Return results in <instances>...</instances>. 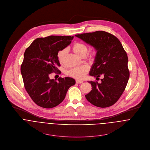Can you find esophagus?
I'll list each match as a JSON object with an SVG mask.
<instances>
[{
	"label": "esophagus",
	"mask_w": 150,
	"mask_h": 150,
	"mask_svg": "<svg viewBox=\"0 0 150 150\" xmlns=\"http://www.w3.org/2000/svg\"><path fill=\"white\" fill-rule=\"evenodd\" d=\"M76 82L77 84H81V83H83V81H81V80H76Z\"/></svg>",
	"instance_id": "1"
}]
</instances>
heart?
<instances>
[{"label": "heart", "mask_w": 150, "mask_h": 150, "mask_svg": "<svg viewBox=\"0 0 150 150\" xmlns=\"http://www.w3.org/2000/svg\"><path fill=\"white\" fill-rule=\"evenodd\" d=\"M73 50L78 56L80 57H84L88 53V47L85 44L82 43H74L73 45ZM67 53V50L64 48L59 51L58 53V59L61 64H64L66 55ZM89 70L87 66H81L73 68L67 71V74L76 79H83L86 74Z\"/></svg>", "instance_id": "b5f03b06"}]
</instances>
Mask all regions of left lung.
<instances>
[{"label": "left lung", "mask_w": 150, "mask_h": 150, "mask_svg": "<svg viewBox=\"0 0 150 150\" xmlns=\"http://www.w3.org/2000/svg\"><path fill=\"white\" fill-rule=\"evenodd\" d=\"M97 51L89 75L99 79L101 83L88 81L92 86L86 99L97 107H110L115 103L125 89L129 78L128 58L120 41L114 35L96 31L76 35Z\"/></svg>", "instance_id": "left-lung-1"}]
</instances>
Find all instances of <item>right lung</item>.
Masks as SVG:
<instances>
[{
    "label": "right lung",
    "mask_w": 150,
    "mask_h": 150,
    "mask_svg": "<svg viewBox=\"0 0 150 150\" xmlns=\"http://www.w3.org/2000/svg\"><path fill=\"white\" fill-rule=\"evenodd\" d=\"M70 36H50L38 38L26 49L21 66L24 86L33 101L38 106L51 108L59 105L67 90L76 84L71 77L50 79L52 72L61 71L58 53L69 45Z\"/></svg>",
    "instance_id": "1"
}]
</instances>
